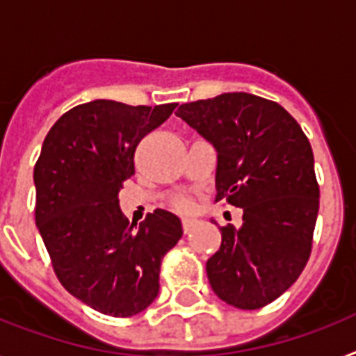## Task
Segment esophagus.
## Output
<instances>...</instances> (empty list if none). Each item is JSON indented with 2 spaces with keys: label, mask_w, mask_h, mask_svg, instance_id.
Wrapping results in <instances>:
<instances>
[{
  "label": "esophagus",
  "mask_w": 356,
  "mask_h": 356,
  "mask_svg": "<svg viewBox=\"0 0 356 356\" xmlns=\"http://www.w3.org/2000/svg\"><path fill=\"white\" fill-rule=\"evenodd\" d=\"M192 227H194V222H188V220H184V222H183V233L188 234L190 231H192Z\"/></svg>",
  "instance_id": "esophagus-1"
}]
</instances>
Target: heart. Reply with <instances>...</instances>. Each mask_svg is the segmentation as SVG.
<instances>
[{
	"instance_id": "obj_1",
	"label": "heart",
	"mask_w": 356,
	"mask_h": 356,
	"mask_svg": "<svg viewBox=\"0 0 356 356\" xmlns=\"http://www.w3.org/2000/svg\"><path fill=\"white\" fill-rule=\"evenodd\" d=\"M168 207H170V211H173L175 214H181V216H190V214H194L197 211V203L190 195H175V197L168 201Z\"/></svg>"
}]
</instances>
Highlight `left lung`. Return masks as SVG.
Wrapping results in <instances>:
<instances>
[{
  "instance_id": "left-lung-1",
  "label": "left lung",
  "mask_w": 356,
  "mask_h": 356,
  "mask_svg": "<svg viewBox=\"0 0 356 356\" xmlns=\"http://www.w3.org/2000/svg\"><path fill=\"white\" fill-rule=\"evenodd\" d=\"M175 114L216 147V201L243 209L242 227H220L209 282L227 305L262 309L298 281L312 251L320 184L309 138L279 103L245 92L184 103Z\"/></svg>"
}]
</instances>
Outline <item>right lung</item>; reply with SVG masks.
<instances>
[{
  "mask_svg": "<svg viewBox=\"0 0 356 356\" xmlns=\"http://www.w3.org/2000/svg\"><path fill=\"white\" fill-rule=\"evenodd\" d=\"M175 107L77 105L49 129L35 164V220L53 271L102 314L129 318L147 309L161 288L162 259L183 236L181 220L159 209L133 231L118 200L134 175L138 144Z\"/></svg>",
  "mask_w": 356,
  "mask_h": 356,
  "instance_id": "right-lung-1",
  "label": "right lung"
}]
</instances>
